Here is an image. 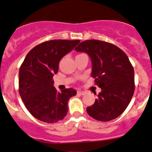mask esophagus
I'll use <instances>...</instances> for the list:
<instances>
[{"label": "esophagus", "instance_id": "obj_1", "mask_svg": "<svg viewBox=\"0 0 152 152\" xmlns=\"http://www.w3.org/2000/svg\"><path fill=\"white\" fill-rule=\"evenodd\" d=\"M77 93H78V94H79V95H82V96L84 95V94H85V91H78Z\"/></svg>", "mask_w": 152, "mask_h": 152}]
</instances>
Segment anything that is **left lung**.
<instances>
[{
	"label": "left lung",
	"instance_id": "8db88e82",
	"mask_svg": "<svg viewBox=\"0 0 152 152\" xmlns=\"http://www.w3.org/2000/svg\"><path fill=\"white\" fill-rule=\"evenodd\" d=\"M75 50L89 56L91 76L101 88L87 112L99 121L116 119L126 110L134 92V71L129 58L115 45L99 40L85 41Z\"/></svg>",
	"mask_w": 152,
	"mask_h": 152
}]
</instances>
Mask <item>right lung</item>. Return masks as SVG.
<instances>
[{
	"instance_id": "add662e5",
	"label": "right lung",
	"mask_w": 152,
	"mask_h": 152,
	"mask_svg": "<svg viewBox=\"0 0 152 152\" xmlns=\"http://www.w3.org/2000/svg\"><path fill=\"white\" fill-rule=\"evenodd\" d=\"M79 40H52L32 48L25 57L19 70V94L26 109L37 120L54 123L64 118L67 102L76 94L67 88L58 92L53 86L54 74L58 64Z\"/></svg>"
}]
</instances>
